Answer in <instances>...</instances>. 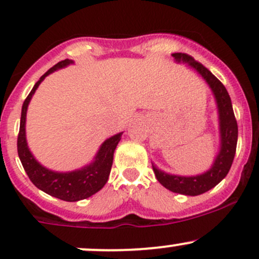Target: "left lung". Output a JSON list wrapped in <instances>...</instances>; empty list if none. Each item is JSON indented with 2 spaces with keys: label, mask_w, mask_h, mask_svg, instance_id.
I'll use <instances>...</instances> for the list:
<instances>
[{
  "label": "left lung",
  "mask_w": 259,
  "mask_h": 259,
  "mask_svg": "<svg viewBox=\"0 0 259 259\" xmlns=\"http://www.w3.org/2000/svg\"><path fill=\"white\" fill-rule=\"evenodd\" d=\"M171 56L176 62L188 64L190 69L194 70L199 76L209 86L218 110L219 121V150L214 158L213 164L207 171L198 176H176V174L166 173L160 170L154 163V174L156 179L163 187L173 193H179L184 195H199L208 192L211 188L215 187L218 183L226 178L233 163L236 155L237 140H238V125H237L236 116H234L232 101L229 94L223 83L221 82L213 74L203 66L200 62H197L192 56L182 52H177Z\"/></svg>",
  "instance_id": "left-lung-1"
}]
</instances>
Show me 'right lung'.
Wrapping results in <instances>:
<instances>
[{"label": "right lung", "mask_w": 259, "mask_h": 259, "mask_svg": "<svg viewBox=\"0 0 259 259\" xmlns=\"http://www.w3.org/2000/svg\"><path fill=\"white\" fill-rule=\"evenodd\" d=\"M74 64L72 60H62L59 64L52 66L48 72L40 77V80L35 83L31 93L23 101L22 110H21L20 133L17 138V151L18 158L22 163L23 169L28 176L35 187L42 192L48 193L55 198L65 200V202H77V200L86 199L91 197L99 190L103 189L104 185L108 182L110 176L111 165H113L114 151L121 139V133L113 135L106 139L99 148L98 153L94 156V160L82 168L72 171H55L41 165L32 153L30 151L26 140V114H27L28 104H30L32 95L44 79L52 72Z\"/></svg>", "instance_id": "add662e5"}]
</instances>
